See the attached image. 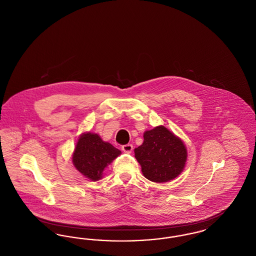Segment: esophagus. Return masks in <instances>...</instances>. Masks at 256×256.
Here are the masks:
<instances>
[{
	"label": "esophagus",
	"instance_id": "esophagus-1",
	"mask_svg": "<svg viewBox=\"0 0 256 256\" xmlns=\"http://www.w3.org/2000/svg\"><path fill=\"white\" fill-rule=\"evenodd\" d=\"M122 150L126 154H130L132 152V150H134V146L132 144H126V145L122 146Z\"/></svg>",
	"mask_w": 256,
	"mask_h": 256
}]
</instances>
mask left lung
<instances>
[{"instance_id":"8db88e82","label":"left lung","mask_w":256,"mask_h":256,"mask_svg":"<svg viewBox=\"0 0 256 256\" xmlns=\"http://www.w3.org/2000/svg\"><path fill=\"white\" fill-rule=\"evenodd\" d=\"M144 176L154 182H167L182 172L187 150L182 139L163 126L146 130L144 142L134 150Z\"/></svg>"}]
</instances>
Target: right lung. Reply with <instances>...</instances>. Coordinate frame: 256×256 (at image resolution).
<instances>
[{"label":"right lung","mask_w":256,"mask_h":256,"mask_svg":"<svg viewBox=\"0 0 256 256\" xmlns=\"http://www.w3.org/2000/svg\"><path fill=\"white\" fill-rule=\"evenodd\" d=\"M121 150L104 142L98 134L86 132L80 135L73 152L74 166L92 182L98 180L102 172Z\"/></svg>","instance_id":"1"}]
</instances>
